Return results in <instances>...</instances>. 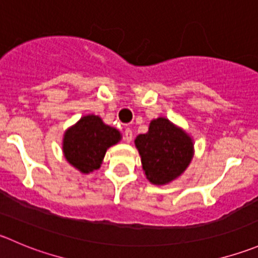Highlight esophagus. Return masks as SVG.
I'll use <instances>...</instances> for the list:
<instances>
[{
    "label": "esophagus",
    "instance_id": "obj_1",
    "mask_svg": "<svg viewBox=\"0 0 258 258\" xmlns=\"http://www.w3.org/2000/svg\"><path fill=\"white\" fill-rule=\"evenodd\" d=\"M132 137H134V135H132L131 130H130V128L124 130V141H126V142H131L132 141Z\"/></svg>",
    "mask_w": 258,
    "mask_h": 258
}]
</instances>
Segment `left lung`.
<instances>
[{
	"mask_svg": "<svg viewBox=\"0 0 258 258\" xmlns=\"http://www.w3.org/2000/svg\"><path fill=\"white\" fill-rule=\"evenodd\" d=\"M135 146L139 150L145 176L154 185H166L176 180L194 156L191 136L166 117L152 119L149 131L136 137Z\"/></svg>",
	"mask_w": 258,
	"mask_h": 258,
	"instance_id": "1",
	"label": "left lung"
}]
</instances>
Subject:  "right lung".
<instances>
[{"label": "right lung", "instance_id": "add662e5", "mask_svg": "<svg viewBox=\"0 0 258 258\" xmlns=\"http://www.w3.org/2000/svg\"><path fill=\"white\" fill-rule=\"evenodd\" d=\"M122 140L121 132L96 114H87L69 127L62 136V154L82 174L98 170L107 150Z\"/></svg>", "mask_w": 258, "mask_h": 258}]
</instances>
